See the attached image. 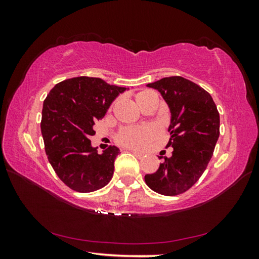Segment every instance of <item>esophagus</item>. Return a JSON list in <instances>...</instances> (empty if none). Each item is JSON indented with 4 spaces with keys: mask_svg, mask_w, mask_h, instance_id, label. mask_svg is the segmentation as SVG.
I'll return each mask as SVG.
<instances>
[{
    "mask_svg": "<svg viewBox=\"0 0 259 259\" xmlns=\"http://www.w3.org/2000/svg\"><path fill=\"white\" fill-rule=\"evenodd\" d=\"M130 152H131V153H134V154H135V155H137L138 157H142V156H144L143 153L137 152V151H135V150H130Z\"/></svg>",
    "mask_w": 259,
    "mask_h": 259,
    "instance_id": "34e87169",
    "label": "esophagus"
}]
</instances>
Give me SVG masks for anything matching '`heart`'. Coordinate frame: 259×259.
I'll return each mask as SVG.
<instances>
[{
    "mask_svg": "<svg viewBox=\"0 0 259 259\" xmlns=\"http://www.w3.org/2000/svg\"><path fill=\"white\" fill-rule=\"evenodd\" d=\"M152 100H156L155 95L152 91H142L136 95V103L142 109ZM157 134L156 129L152 125L146 126H129L122 129L117 135L116 140L120 145L128 148L143 147L148 140L155 137Z\"/></svg>",
    "mask_w": 259,
    "mask_h": 259,
    "instance_id": "1",
    "label": "heart"
}]
</instances>
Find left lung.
Instances as JSON below:
<instances>
[{
    "instance_id": "obj_1",
    "label": "left lung",
    "mask_w": 259,
    "mask_h": 259,
    "mask_svg": "<svg viewBox=\"0 0 259 259\" xmlns=\"http://www.w3.org/2000/svg\"><path fill=\"white\" fill-rule=\"evenodd\" d=\"M146 85L159 91L170 109L166 146L174 151L154 174L145 175V182L162 195L182 194L199 181L211 159L219 137V113L211 96L187 78L163 77Z\"/></svg>"
}]
</instances>
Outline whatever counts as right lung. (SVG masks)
<instances>
[{"label": "right lung", "mask_w": 259, "mask_h": 259, "mask_svg": "<svg viewBox=\"0 0 259 259\" xmlns=\"http://www.w3.org/2000/svg\"><path fill=\"white\" fill-rule=\"evenodd\" d=\"M128 90L99 77L78 76L59 82L43 103L41 131L50 164L61 181L81 193L106 186L120 150L111 146L98 154L90 137L117 96Z\"/></svg>", "instance_id": "add662e5"}]
</instances>
